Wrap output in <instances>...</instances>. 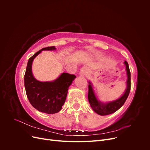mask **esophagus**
I'll return each instance as SVG.
<instances>
[{"mask_svg": "<svg viewBox=\"0 0 150 150\" xmlns=\"http://www.w3.org/2000/svg\"><path fill=\"white\" fill-rule=\"evenodd\" d=\"M88 72H89L88 68L85 67H83V68H81V71H80V74H81V75H83V76L87 74L88 73Z\"/></svg>", "mask_w": 150, "mask_h": 150, "instance_id": "esophagus-1", "label": "esophagus"}]
</instances>
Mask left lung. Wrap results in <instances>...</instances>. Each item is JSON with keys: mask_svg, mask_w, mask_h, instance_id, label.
Listing matches in <instances>:
<instances>
[{"mask_svg": "<svg viewBox=\"0 0 150 150\" xmlns=\"http://www.w3.org/2000/svg\"><path fill=\"white\" fill-rule=\"evenodd\" d=\"M125 64L126 65V69L127 72V76H128V79H127V88L126 91L122 96L117 99L116 101H112L108 103H101L97 99L96 97L95 96L93 89L92 88V86L89 84V91H88V100L91 107L93 110L98 113V115L101 116H105L108 115L112 114V113L116 112L117 110L123 105L125 104L126 99L128 98V95L130 92L131 89V73L129 68L128 63L126 61H125Z\"/></svg>", "mask_w": 150, "mask_h": 150, "instance_id": "obj_1", "label": "left lung"}]
</instances>
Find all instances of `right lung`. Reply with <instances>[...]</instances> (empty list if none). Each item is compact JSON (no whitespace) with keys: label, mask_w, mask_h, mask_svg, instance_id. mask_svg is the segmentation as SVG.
<instances>
[{"label":"right lung","mask_w":150,"mask_h":150,"mask_svg":"<svg viewBox=\"0 0 150 150\" xmlns=\"http://www.w3.org/2000/svg\"><path fill=\"white\" fill-rule=\"evenodd\" d=\"M54 46L42 48L29 58L24 75V85L27 96L31 105L36 110L47 114L59 111L66 101L68 88L76 76L62 73L52 82H40L32 73V63L42 51L55 50Z\"/></svg>","instance_id":"right-lung-1"}]
</instances>
